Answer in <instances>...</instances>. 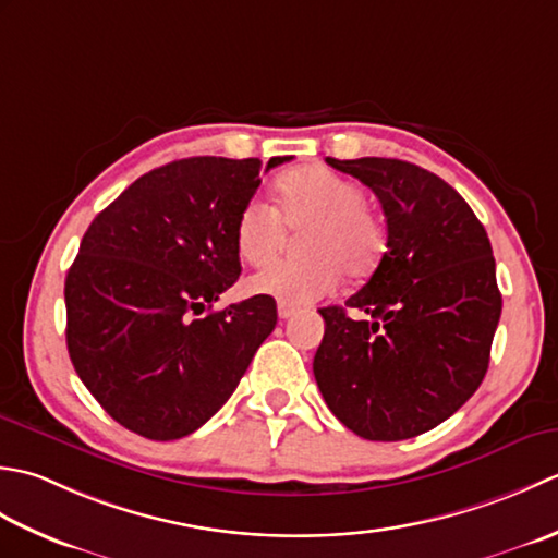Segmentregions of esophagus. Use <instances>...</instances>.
Segmentation results:
<instances>
[{
	"label": "esophagus",
	"mask_w": 558,
	"mask_h": 558,
	"mask_svg": "<svg viewBox=\"0 0 558 558\" xmlns=\"http://www.w3.org/2000/svg\"><path fill=\"white\" fill-rule=\"evenodd\" d=\"M279 317H281V320H289V317L295 313V308H293V305H287V303H279Z\"/></svg>",
	"instance_id": "34e87169"
}]
</instances>
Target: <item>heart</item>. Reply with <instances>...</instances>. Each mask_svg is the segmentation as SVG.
Masks as SVG:
<instances>
[{
	"mask_svg": "<svg viewBox=\"0 0 558 558\" xmlns=\"http://www.w3.org/2000/svg\"><path fill=\"white\" fill-rule=\"evenodd\" d=\"M366 190L325 166L295 168L277 183V209L253 197L238 214L235 250L247 265H263L283 241V226L301 229L308 259H277L255 271L247 289L279 303L308 305L337 289L342 271L361 279L385 253V229L366 207Z\"/></svg>",
	"mask_w": 558,
	"mask_h": 558,
	"instance_id": "heart-1",
	"label": "heart"
}]
</instances>
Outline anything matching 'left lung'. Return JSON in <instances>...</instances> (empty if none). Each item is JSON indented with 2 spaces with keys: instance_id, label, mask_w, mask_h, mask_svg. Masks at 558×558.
Listing matches in <instances>:
<instances>
[{
  "instance_id": "1",
  "label": "left lung",
  "mask_w": 558,
  "mask_h": 558,
  "mask_svg": "<svg viewBox=\"0 0 558 558\" xmlns=\"http://www.w3.org/2000/svg\"><path fill=\"white\" fill-rule=\"evenodd\" d=\"M327 163L380 199L388 250L344 308H320L317 388L361 438L422 436L486 375L501 317L492 243L460 192L426 168L375 156ZM347 310L367 317L354 322Z\"/></svg>"
}]
</instances>
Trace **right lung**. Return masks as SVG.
Listing matches in <instances>:
<instances>
[{"label":"right lung","mask_w":558,"mask_h":558,"mask_svg":"<svg viewBox=\"0 0 558 558\" xmlns=\"http://www.w3.org/2000/svg\"><path fill=\"white\" fill-rule=\"evenodd\" d=\"M287 161L269 158L267 170ZM259 170V158L166 163L84 233L64 281L66 349L88 392L134 434L175 440L207 424L277 325L269 295L211 311L241 277L235 221Z\"/></svg>","instance_id":"add662e5"}]
</instances>
